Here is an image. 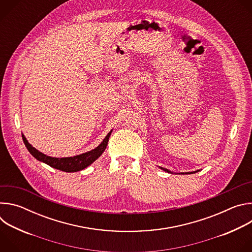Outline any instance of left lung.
Listing matches in <instances>:
<instances>
[{
    "mask_svg": "<svg viewBox=\"0 0 252 252\" xmlns=\"http://www.w3.org/2000/svg\"><path fill=\"white\" fill-rule=\"evenodd\" d=\"M162 170H164V171H167V172H171V171H169L168 169H166V168H163V167H160ZM198 171V170H197ZM197 171H193V172H186V174H189V173H194V172H197Z\"/></svg>",
    "mask_w": 252,
    "mask_h": 252,
    "instance_id": "1",
    "label": "left lung"
}]
</instances>
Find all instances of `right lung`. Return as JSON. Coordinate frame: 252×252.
<instances>
[{
    "instance_id": "add662e5",
    "label": "right lung",
    "mask_w": 252,
    "mask_h": 252,
    "mask_svg": "<svg viewBox=\"0 0 252 252\" xmlns=\"http://www.w3.org/2000/svg\"><path fill=\"white\" fill-rule=\"evenodd\" d=\"M111 133H112V130L107 133V135L103 138L100 145L98 147H96L94 150H92L91 152H88V153H85V154H82L79 156L70 157V158H52V157H48V156L44 155L43 153L39 152L38 150H35L33 147H32L28 142V140L24 134H22V137H23L26 148L28 149L30 154L34 158H37L38 160L43 161V162L47 163L48 165H50L54 168H57L59 170H63L65 172H76V171L83 170L84 168H86L87 166L92 164L95 159H97L101 156V154L106 149Z\"/></svg>"
}]
</instances>
